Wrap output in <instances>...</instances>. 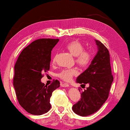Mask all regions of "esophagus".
<instances>
[{
    "mask_svg": "<svg viewBox=\"0 0 130 130\" xmlns=\"http://www.w3.org/2000/svg\"><path fill=\"white\" fill-rule=\"evenodd\" d=\"M61 86L66 88V87H69V85L67 84V83H63V84H61Z\"/></svg>",
    "mask_w": 130,
    "mask_h": 130,
    "instance_id": "obj_1",
    "label": "esophagus"
}]
</instances>
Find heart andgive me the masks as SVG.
<instances>
[{
    "mask_svg": "<svg viewBox=\"0 0 130 130\" xmlns=\"http://www.w3.org/2000/svg\"><path fill=\"white\" fill-rule=\"evenodd\" d=\"M66 49L75 57V61L79 66L85 67L89 65L92 59V53L89 51L84 50V47L80 42L76 40L69 42L66 45ZM56 61V57L53 59V63ZM77 70L75 69H64L58 73V76L64 81L69 82L72 80L74 76L77 74Z\"/></svg>",
    "mask_w": 130,
    "mask_h": 130,
    "instance_id": "obj_1",
    "label": "heart"
}]
</instances>
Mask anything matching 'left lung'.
Wrapping results in <instances>:
<instances>
[{"mask_svg":"<svg viewBox=\"0 0 130 130\" xmlns=\"http://www.w3.org/2000/svg\"><path fill=\"white\" fill-rule=\"evenodd\" d=\"M95 41L98 48L96 54L88 68L76 79L78 83L89 85L81 92L80 100L72 107L74 112L82 117L93 114L100 109L108 99L113 80L109 51L102 42L96 40Z\"/></svg>","mask_w":130,"mask_h":130,"instance_id":"1","label":"left lung"}]
</instances>
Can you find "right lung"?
<instances>
[{
    "label": "right lung",
    "mask_w": 130,
    "mask_h": 130,
    "mask_svg": "<svg viewBox=\"0 0 130 130\" xmlns=\"http://www.w3.org/2000/svg\"><path fill=\"white\" fill-rule=\"evenodd\" d=\"M58 39L35 40L23 50L14 67L13 86L20 105L28 113L40 115L50 109L53 92L60 87L54 80L47 86L41 82L42 72L49 70L51 51Z\"/></svg>",
    "instance_id": "1"
}]
</instances>
